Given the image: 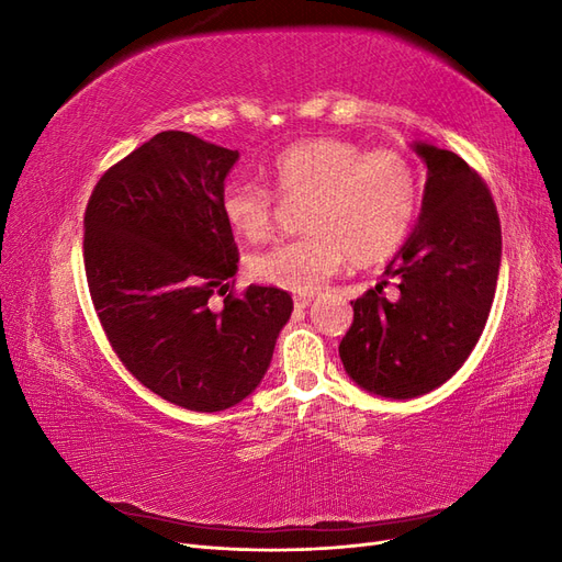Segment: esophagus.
<instances>
[{
	"mask_svg": "<svg viewBox=\"0 0 562 562\" xmlns=\"http://www.w3.org/2000/svg\"><path fill=\"white\" fill-rule=\"evenodd\" d=\"M312 300H314L312 295H295V300H293V302H295V307H297V310H307L310 304H312Z\"/></svg>",
	"mask_w": 562,
	"mask_h": 562,
	"instance_id": "34e87169",
	"label": "esophagus"
}]
</instances>
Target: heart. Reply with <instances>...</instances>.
<instances>
[{"mask_svg": "<svg viewBox=\"0 0 562 562\" xmlns=\"http://www.w3.org/2000/svg\"><path fill=\"white\" fill-rule=\"evenodd\" d=\"M262 171L283 201L307 196L304 234L250 258L255 277L285 291H314L345 260L353 267L384 262L417 223L419 178L394 149L363 151L342 138H307L281 149ZM220 213L234 234L260 241L271 229L274 196L252 180H229Z\"/></svg>", "mask_w": 562, "mask_h": 562, "instance_id": "heart-1", "label": "heart"}]
</instances>
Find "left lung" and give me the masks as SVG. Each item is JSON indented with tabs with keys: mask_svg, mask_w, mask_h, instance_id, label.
Segmentation results:
<instances>
[{
	"mask_svg": "<svg viewBox=\"0 0 562 562\" xmlns=\"http://www.w3.org/2000/svg\"><path fill=\"white\" fill-rule=\"evenodd\" d=\"M427 164L415 232L384 269L381 285L351 302L339 342L347 375L384 398H415L450 380L469 359L495 300L502 227L487 184L454 151L413 145Z\"/></svg>",
	"mask_w": 562,
	"mask_h": 562,
	"instance_id": "8db88e82",
	"label": "left lung"
}]
</instances>
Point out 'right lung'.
Masks as SVG:
<instances>
[{
    "instance_id": "add662e5",
    "label": "right lung",
    "mask_w": 562,
    "mask_h": 562,
    "mask_svg": "<svg viewBox=\"0 0 562 562\" xmlns=\"http://www.w3.org/2000/svg\"><path fill=\"white\" fill-rule=\"evenodd\" d=\"M239 151L184 131L133 149L93 187L83 267L95 314L131 375L194 413L241 403L265 378L293 297L227 296L239 250L220 213ZM213 294H225L220 308Z\"/></svg>"
}]
</instances>
